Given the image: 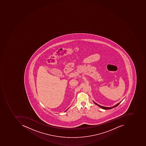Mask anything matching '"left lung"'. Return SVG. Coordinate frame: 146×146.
<instances>
[{
    "mask_svg": "<svg viewBox=\"0 0 146 146\" xmlns=\"http://www.w3.org/2000/svg\"><path fill=\"white\" fill-rule=\"evenodd\" d=\"M121 101H120V103H117V104H116V105H114V106H113V107H103V106H100V105H99V104H97L95 102H94V104H96L97 106H98L99 107H100L101 108L104 109V110H108V109H111L113 108H115V107H117V106H118L119 104H120V103H121Z\"/></svg>",
    "mask_w": 146,
    "mask_h": 146,
    "instance_id": "left-lung-1",
    "label": "left lung"
}]
</instances>
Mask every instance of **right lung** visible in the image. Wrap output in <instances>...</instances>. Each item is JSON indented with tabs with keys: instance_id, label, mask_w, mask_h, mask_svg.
<instances>
[{
	"instance_id": "right-lung-1",
	"label": "right lung",
	"mask_w": 146,
	"mask_h": 146,
	"mask_svg": "<svg viewBox=\"0 0 146 146\" xmlns=\"http://www.w3.org/2000/svg\"><path fill=\"white\" fill-rule=\"evenodd\" d=\"M68 109H67V110H66V111H67V110H68Z\"/></svg>"
}]
</instances>
